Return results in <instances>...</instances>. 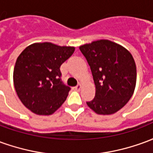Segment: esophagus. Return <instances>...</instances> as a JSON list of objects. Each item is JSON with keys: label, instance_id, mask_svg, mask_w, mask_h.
Returning a JSON list of instances; mask_svg holds the SVG:
<instances>
[{"label": "esophagus", "instance_id": "obj_1", "mask_svg": "<svg viewBox=\"0 0 153 153\" xmlns=\"http://www.w3.org/2000/svg\"><path fill=\"white\" fill-rule=\"evenodd\" d=\"M81 88H82V85H81V84H78L76 87H74V89L76 90V91H79Z\"/></svg>", "mask_w": 153, "mask_h": 153}]
</instances>
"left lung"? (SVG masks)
<instances>
[{
	"label": "left lung",
	"instance_id": "left-lung-1",
	"mask_svg": "<svg viewBox=\"0 0 153 153\" xmlns=\"http://www.w3.org/2000/svg\"><path fill=\"white\" fill-rule=\"evenodd\" d=\"M92 71L95 97L87 102L98 115L115 114L126 105L134 92L136 64L131 53L121 45L106 39L80 46Z\"/></svg>",
	"mask_w": 153,
	"mask_h": 153
}]
</instances>
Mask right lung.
Listing matches in <instances>:
<instances>
[{
    "label": "right lung",
    "instance_id": "add662e5",
    "mask_svg": "<svg viewBox=\"0 0 153 153\" xmlns=\"http://www.w3.org/2000/svg\"><path fill=\"white\" fill-rule=\"evenodd\" d=\"M74 50V47L36 42L19 56L14 68V85L19 98L32 112L52 115L65 102L70 88L60 81V67Z\"/></svg>",
    "mask_w": 153,
    "mask_h": 153
}]
</instances>
